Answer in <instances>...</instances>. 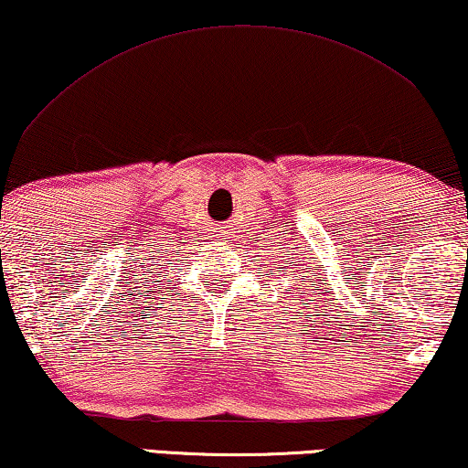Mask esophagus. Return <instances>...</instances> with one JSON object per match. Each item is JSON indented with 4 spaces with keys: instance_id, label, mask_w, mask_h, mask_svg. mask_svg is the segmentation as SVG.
Here are the masks:
<instances>
[{
    "instance_id": "obj_1",
    "label": "esophagus",
    "mask_w": 468,
    "mask_h": 468,
    "mask_svg": "<svg viewBox=\"0 0 468 468\" xmlns=\"http://www.w3.org/2000/svg\"><path fill=\"white\" fill-rule=\"evenodd\" d=\"M219 232H221V229H219ZM219 236H221V239H228V232H221Z\"/></svg>"
}]
</instances>
